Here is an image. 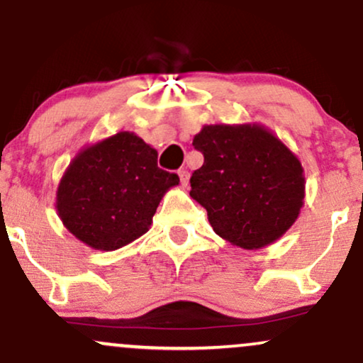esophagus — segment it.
<instances>
[{
    "mask_svg": "<svg viewBox=\"0 0 363 363\" xmlns=\"http://www.w3.org/2000/svg\"><path fill=\"white\" fill-rule=\"evenodd\" d=\"M179 179H181L182 187H186L189 184V172L187 170H179Z\"/></svg>",
    "mask_w": 363,
    "mask_h": 363,
    "instance_id": "34e87169",
    "label": "esophagus"
}]
</instances>
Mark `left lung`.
I'll use <instances>...</instances> for the list:
<instances>
[{
	"label": "left lung",
	"instance_id": "left-lung-1",
	"mask_svg": "<svg viewBox=\"0 0 363 363\" xmlns=\"http://www.w3.org/2000/svg\"><path fill=\"white\" fill-rule=\"evenodd\" d=\"M193 147L205 164L191 176V198L215 234L247 251L266 247L298 218L303 167L291 150L257 123L206 124Z\"/></svg>",
	"mask_w": 363,
	"mask_h": 363
}]
</instances>
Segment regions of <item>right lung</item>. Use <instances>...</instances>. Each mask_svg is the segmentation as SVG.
<instances>
[{"mask_svg":"<svg viewBox=\"0 0 363 363\" xmlns=\"http://www.w3.org/2000/svg\"><path fill=\"white\" fill-rule=\"evenodd\" d=\"M157 150L131 131L82 148L56 191V210L72 234L97 251H116L147 234L177 174L157 165Z\"/></svg>","mask_w":363,"mask_h":363,"instance_id":"obj_1","label":"right lung"}]
</instances>
